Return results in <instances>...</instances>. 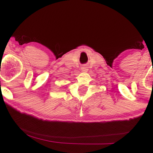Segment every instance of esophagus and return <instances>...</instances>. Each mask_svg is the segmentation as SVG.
I'll return each instance as SVG.
<instances>
[{"instance_id":"34e87169","label":"esophagus","mask_w":153,"mask_h":153,"mask_svg":"<svg viewBox=\"0 0 153 153\" xmlns=\"http://www.w3.org/2000/svg\"><path fill=\"white\" fill-rule=\"evenodd\" d=\"M82 72L88 71V69H87L86 67H82Z\"/></svg>"}]
</instances>
